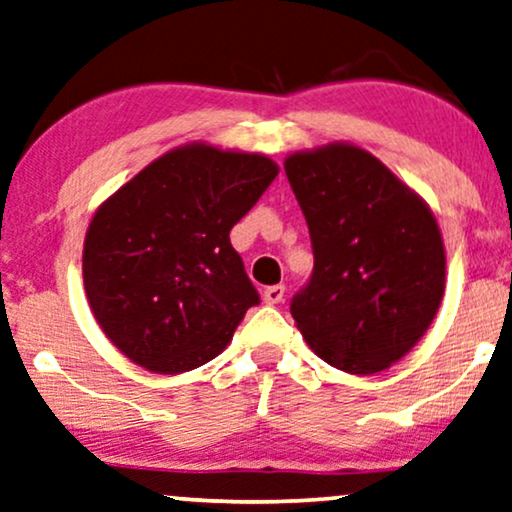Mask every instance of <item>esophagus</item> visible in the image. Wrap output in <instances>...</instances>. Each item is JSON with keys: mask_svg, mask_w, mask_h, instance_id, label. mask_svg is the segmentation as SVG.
Wrapping results in <instances>:
<instances>
[{"mask_svg": "<svg viewBox=\"0 0 512 512\" xmlns=\"http://www.w3.org/2000/svg\"><path fill=\"white\" fill-rule=\"evenodd\" d=\"M263 301L270 305H277L284 301V284H275V287H268L263 291Z\"/></svg>", "mask_w": 512, "mask_h": 512, "instance_id": "obj_1", "label": "esophagus"}]
</instances>
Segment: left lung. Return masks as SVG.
<instances>
[{"label":"left lung","instance_id":"obj_1","mask_svg":"<svg viewBox=\"0 0 512 512\" xmlns=\"http://www.w3.org/2000/svg\"><path fill=\"white\" fill-rule=\"evenodd\" d=\"M313 242L291 315L317 357L348 374L388 369L426 334L444 294L428 204L367 150L334 143L284 162Z\"/></svg>","mask_w":512,"mask_h":512}]
</instances>
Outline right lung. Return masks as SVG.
<instances>
[{"mask_svg":"<svg viewBox=\"0 0 512 512\" xmlns=\"http://www.w3.org/2000/svg\"><path fill=\"white\" fill-rule=\"evenodd\" d=\"M265 155L185 145L101 204L84 240V289L105 336L131 362L181 374L221 353L261 303L232 225L275 181Z\"/></svg>","mask_w":512,"mask_h":512,"instance_id":"1","label":"right lung"}]
</instances>
